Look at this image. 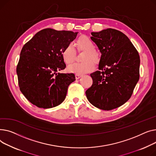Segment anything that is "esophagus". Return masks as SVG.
<instances>
[{"instance_id":"esophagus-1","label":"esophagus","mask_w":156,"mask_h":156,"mask_svg":"<svg viewBox=\"0 0 156 156\" xmlns=\"http://www.w3.org/2000/svg\"><path fill=\"white\" fill-rule=\"evenodd\" d=\"M82 75H80V74H76V79H80L81 77H82Z\"/></svg>"}]
</instances>
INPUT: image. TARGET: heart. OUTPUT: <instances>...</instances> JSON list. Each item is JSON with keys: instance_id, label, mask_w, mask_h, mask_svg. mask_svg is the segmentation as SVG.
Instances as JSON below:
<instances>
[{"instance_id": "heart-1", "label": "heart", "mask_w": 156, "mask_h": 156, "mask_svg": "<svg viewBox=\"0 0 156 156\" xmlns=\"http://www.w3.org/2000/svg\"><path fill=\"white\" fill-rule=\"evenodd\" d=\"M77 47L79 50L84 51L82 63H75L67 67L69 72L77 74H85L92 71L94 68V63H98L100 60L99 53L94 49V44L93 41L86 36H82L77 40ZM63 60L66 63L70 64L75 58V50L73 45L67 44L62 52Z\"/></svg>"}]
</instances>
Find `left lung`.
I'll use <instances>...</instances> for the list:
<instances>
[{"mask_svg": "<svg viewBox=\"0 0 156 156\" xmlns=\"http://www.w3.org/2000/svg\"><path fill=\"white\" fill-rule=\"evenodd\" d=\"M90 39L101 52L98 70L90 74L93 83L86 91L89 101L112 110L129 100L139 80L138 51L122 32L108 28L92 32Z\"/></svg>", "mask_w": 156, "mask_h": 156, "instance_id": "1", "label": "left lung"}]
</instances>
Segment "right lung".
I'll list each match as a JSON object with an SVG mask.
<instances>
[{"label":"right lung","mask_w":156,"mask_h":156,"mask_svg":"<svg viewBox=\"0 0 156 156\" xmlns=\"http://www.w3.org/2000/svg\"><path fill=\"white\" fill-rule=\"evenodd\" d=\"M77 34L46 28L24 45L16 69L18 83L23 94L34 105L48 109L65 100L68 87L76 77L56 72L65 69L62 50Z\"/></svg>","instance_id":"1"}]
</instances>
